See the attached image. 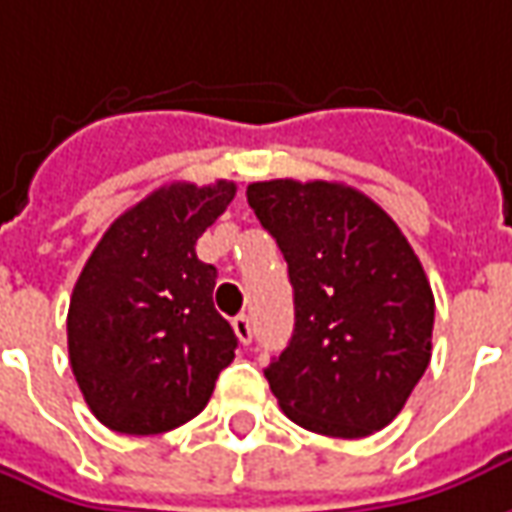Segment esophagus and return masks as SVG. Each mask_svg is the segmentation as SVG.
Here are the masks:
<instances>
[{
	"instance_id": "esophagus-1",
	"label": "esophagus",
	"mask_w": 512,
	"mask_h": 512,
	"mask_svg": "<svg viewBox=\"0 0 512 512\" xmlns=\"http://www.w3.org/2000/svg\"><path fill=\"white\" fill-rule=\"evenodd\" d=\"M232 328H235V336H238L243 344L252 342V336H255V328H252V319H249V316H246V314L235 316V319H232Z\"/></svg>"
}]
</instances>
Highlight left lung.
<instances>
[{
    "instance_id": "obj_1",
    "label": "left lung",
    "mask_w": 512,
    "mask_h": 512,
    "mask_svg": "<svg viewBox=\"0 0 512 512\" xmlns=\"http://www.w3.org/2000/svg\"><path fill=\"white\" fill-rule=\"evenodd\" d=\"M294 285V333L266 378L285 415L356 440L392 423L431 358L434 294L373 198L339 182L246 187Z\"/></svg>"
}]
</instances>
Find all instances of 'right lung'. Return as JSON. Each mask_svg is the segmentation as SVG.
Segmentation results:
<instances>
[{
    "instance_id": "add662e5",
    "label": "right lung",
    "mask_w": 512,
    "mask_h": 512,
    "mask_svg": "<svg viewBox=\"0 0 512 512\" xmlns=\"http://www.w3.org/2000/svg\"><path fill=\"white\" fill-rule=\"evenodd\" d=\"M235 182H173L125 210L75 283L66 342L92 415L120 434H162L207 406L238 336L212 305L218 271L196 241Z\"/></svg>"
}]
</instances>
